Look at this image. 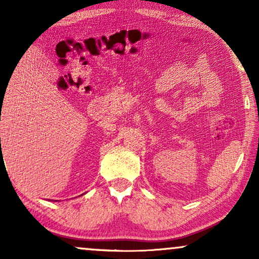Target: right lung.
<instances>
[{
  "label": "right lung",
  "mask_w": 259,
  "mask_h": 259,
  "mask_svg": "<svg viewBox=\"0 0 259 259\" xmlns=\"http://www.w3.org/2000/svg\"><path fill=\"white\" fill-rule=\"evenodd\" d=\"M2 98H3V97H2Z\"/></svg>",
  "instance_id": "right-lung-1"
}]
</instances>
